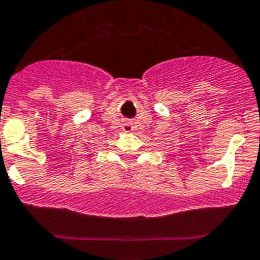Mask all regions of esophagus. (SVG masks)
Returning <instances> with one entry per match:
<instances>
[{
  "label": "esophagus",
  "mask_w": 260,
  "mask_h": 260,
  "mask_svg": "<svg viewBox=\"0 0 260 260\" xmlns=\"http://www.w3.org/2000/svg\"><path fill=\"white\" fill-rule=\"evenodd\" d=\"M123 131L124 132H133V131H135V127H133L131 123H124Z\"/></svg>",
  "instance_id": "esophagus-1"
}]
</instances>
